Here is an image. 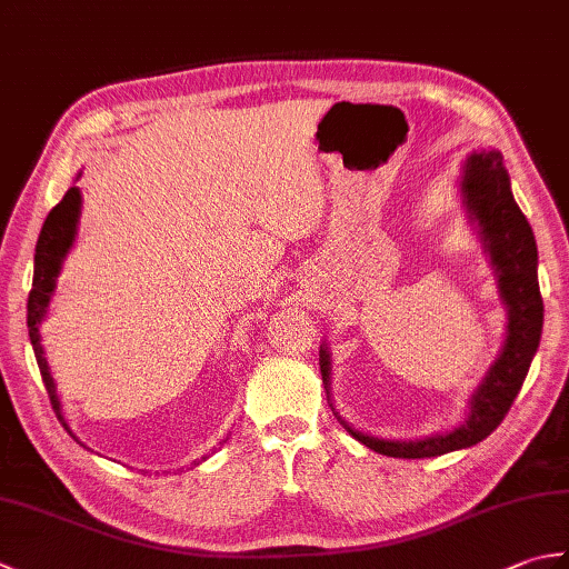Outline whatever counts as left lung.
I'll list each match as a JSON object with an SVG mask.
<instances>
[{"mask_svg": "<svg viewBox=\"0 0 569 569\" xmlns=\"http://www.w3.org/2000/svg\"><path fill=\"white\" fill-rule=\"evenodd\" d=\"M459 190H462V204L469 212V220L477 224L481 244L491 257V266L499 278V296L506 306V316H509L506 340L485 381L471 393L467 420L452 432L430 435L420 440H383L355 430L335 413L355 440L386 457H440L489 438L501 426L513 398L521 391L530 361L540 345L542 298L538 286V247L533 229L513 200L503 156L497 149L471 151L462 166ZM320 371L330 401L332 361L325 347H320Z\"/></svg>", "mask_w": 569, "mask_h": 569, "instance_id": "obj_1", "label": "left lung"}]
</instances>
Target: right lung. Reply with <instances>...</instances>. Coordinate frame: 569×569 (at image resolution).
I'll return each instance as SVG.
<instances>
[{
  "label": "right lung",
  "mask_w": 569,
  "mask_h": 569,
  "mask_svg": "<svg viewBox=\"0 0 569 569\" xmlns=\"http://www.w3.org/2000/svg\"><path fill=\"white\" fill-rule=\"evenodd\" d=\"M80 204H82V196L80 188H68V192L63 196L56 208L48 212L46 222L41 227L39 241H36V257H33V283H31V293H29V306H27V325H29V337L33 345V355L36 361H39L41 377L46 383L48 398H51V406L56 410L58 420L63 422V428L72 435V430L68 428V422L60 413V398L56 391V383L51 377V369H48V361L43 355L41 347V322L46 318L48 303H51L53 291H56V278L60 273V266H63V259L68 257V251L76 241L78 234V220H80ZM76 438V435H72ZM78 440V438H76ZM80 442V440H78ZM224 442V440H222ZM82 445V442H80ZM204 459V457H202Z\"/></svg>",
  "instance_id": "1"
}]
</instances>
